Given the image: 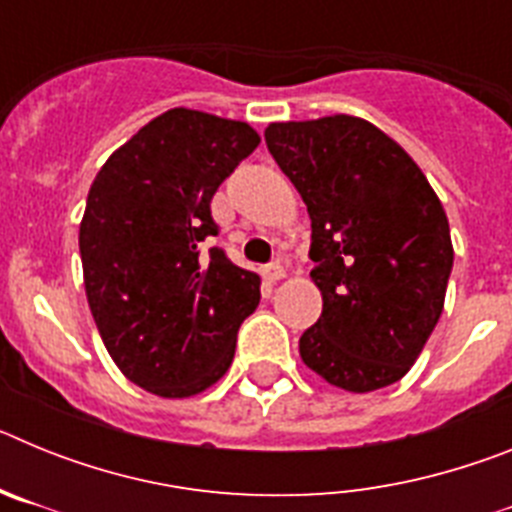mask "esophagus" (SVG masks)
<instances>
[{
    "label": "esophagus",
    "mask_w": 512,
    "mask_h": 512,
    "mask_svg": "<svg viewBox=\"0 0 512 512\" xmlns=\"http://www.w3.org/2000/svg\"><path fill=\"white\" fill-rule=\"evenodd\" d=\"M264 277L269 282H279V279H284V266L279 261H271V264L264 266Z\"/></svg>",
    "instance_id": "1"
}]
</instances>
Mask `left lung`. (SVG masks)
<instances>
[{"label": "left lung", "instance_id": "8db88e82", "mask_svg": "<svg viewBox=\"0 0 512 512\" xmlns=\"http://www.w3.org/2000/svg\"><path fill=\"white\" fill-rule=\"evenodd\" d=\"M264 138L312 220L323 312L302 333V361L346 392L395 384L436 328L454 266L438 194L408 151L361 117L271 122Z\"/></svg>", "mask_w": 512, "mask_h": 512}]
</instances>
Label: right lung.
<instances>
[{"label": "right lung", "instance_id": "obj_1", "mask_svg": "<svg viewBox=\"0 0 512 512\" xmlns=\"http://www.w3.org/2000/svg\"><path fill=\"white\" fill-rule=\"evenodd\" d=\"M259 143L248 122L174 107L94 176L79 225L89 310L117 369L146 392L200 395L233 364L261 279L200 243L217 235L212 194Z\"/></svg>", "mask_w": 512, "mask_h": 512}]
</instances>
